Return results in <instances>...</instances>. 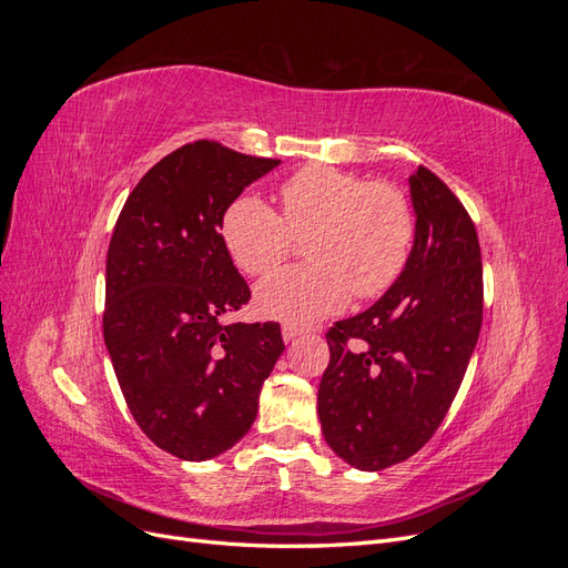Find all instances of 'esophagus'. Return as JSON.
I'll use <instances>...</instances> for the list:
<instances>
[{
  "label": "esophagus",
  "instance_id": "esophagus-1",
  "mask_svg": "<svg viewBox=\"0 0 568 568\" xmlns=\"http://www.w3.org/2000/svg\"><path fill=\"white\" fill-rule=\"evenodd\" d=\"M301 334H303V329H298L296 324H284V326H282V336H284V341H286V343L296 341Z\"/></svg>",
  "mask_w": 568,
  "mask_h": 568
}]
</instances>
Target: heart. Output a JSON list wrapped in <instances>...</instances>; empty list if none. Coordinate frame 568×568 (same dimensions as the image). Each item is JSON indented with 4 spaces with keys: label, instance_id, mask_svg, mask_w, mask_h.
Here are the masks:
<instances>
[{
    "label": "heart",
    "instance_id": "heart-1",
    "mask_svg": "<svg viewBox=\"0 0 568 568\" xmlns=\"http://www.w3.org/2000/svg\"><path fill=\"white\" fill-rule=\"evenodd\" d=\"M282 215L253 194L232 201L222 242L234 265L267 277L306 236L307 265L274 274L255 291L257 311L296 324L338 313L351 301L376 298L400 277L417 234L415 209L400 186L367 182L348 170L307 165L280 186Z\"/></svg>",
    "mask_w": 568,
    "mask_h": 568
}]
</instances>
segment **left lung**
I'll use <instances>...</instances> for the list:
<instances>
[{"label":"left lung","mask_w":568,"mask_h":568,"mask_svg":"<svg viewBox=\"0 0 568 568\" xmlns=\"http://www.w3.org/2000/svg\"><path fill=\"white\" fill-rule=\"evenodd\" d=\"M417 234L403 274L369 311L326 332L317 415L351 467L379 471L422 450L448 415L484 320L476 227L432 170L409 175Z\"/></svg>","instance_id":"left-lung-1"}]
</instances>
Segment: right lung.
Returning a JSON list of instances; mask_svg holds the SVG:
<instances>
[{"label": "right lung", "instance_id": "right-lung-1", "mask_svg": "<svg viewBox=\"0 0 568 568\" xmlns=\"http://www.w3.org/2000/svg\"><path fill=\"white\" fill-rule=\"evenodd\" d=\"M277 165L184 144L136 182L111 236L104 341L120 390L146 438L186 462L248 434L284 351L277 322H225L251 288L220 234L232 201Z\"/></svg>", "mask_w": 568, "mask_h": 568}]
</instances>
